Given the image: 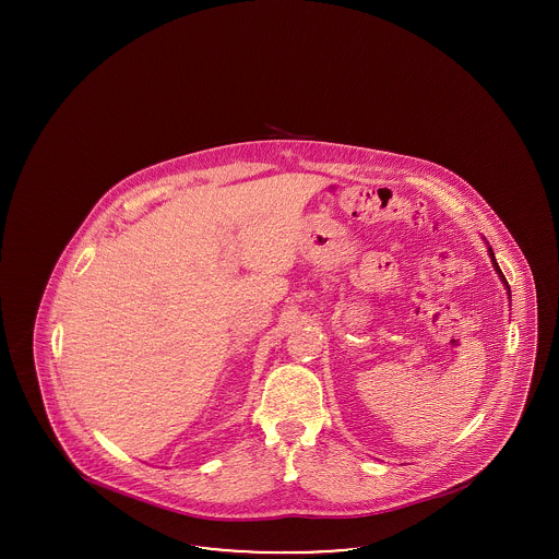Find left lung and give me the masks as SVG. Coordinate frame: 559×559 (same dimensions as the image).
<instances>
[{"label":"left lung","instance_id":"8db88e82","mask_svg":"<svg viewBox=\"0 0 559 559\" xmlns=\"http://www.w3.org/2000/svg\"><path fill=\"white\" fill-rule=\"evenodd\" d=\"M486 247H488V255H490V262H492V266H495V272L499 274V278H501V283H503V287L507 289V295H509V301H511V289H509V285H507L506 276H503L501 267H499V264H497V258H495V253H492L490 245H486Z\"/></svg>","mask_w":559,"mask_h":559}]
</instances>
